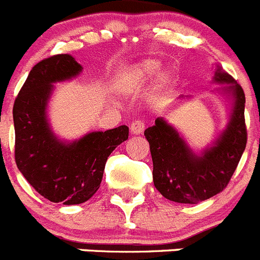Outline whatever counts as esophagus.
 <instances>
[{
  "label": "esophagus",
  "instance_id": "esophagus-1",
  "mask_svg": "<svg viewBox=\"0 0 260 260\" xmlns=\"http://www.w3.org/2000/svg\"><path fill=\"white\" fill-rule=\"evenodd\" d=\"M144 128H146V123H144L143 121H141V119H137V121L132 122V125H130L132 134H134V135L142 134V133L144 132Z\"/></svg>",
  "mask_w": 260,
  "mask_h": 260
}]
</instances>
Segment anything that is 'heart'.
<instances>
[{"label": "heart", "mask_w": 260, "mask_h": 260, "mask_svg": "<svg viewBox=\"0 0 260 260\" xmlns=\"http://www.w3.org/2000/svg\"><path fill=\"white\" fill-rule=\"evenodd\" d=\"M160 70V62L155 59H146L138 62L122 74L121 78V87L123 91L128 93L139 92ZM172 82V77L167 73L160 74L157 78V87L160 89H165Z\"/></svg>", "instance_id": "1"}]
</instances>
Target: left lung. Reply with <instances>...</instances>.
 <instances>
[{"instance_id": "obj_1", "label": "left lung", "mask_w": 260, "mask_h": 260, "mask_svg": "<svg viewBox=\"0 0 260 260\" xmlns=\"http://www.w3.org/2000/svg\"><path fill=\"white\" fill-rule=\"evenodd\" d=\"M213 80L225 84L233 98L231 119L219 139L201 155L192 152L183 138L162 117L146 128L153 162V185L164 198L177 203L197 204L226 187L246 148L245 92L229 74L217 69Z\"/></svg>"}]
</instances>
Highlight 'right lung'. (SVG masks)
<instances>
[{
	"instance_id": "obj_1",
	"label": "right lung",
	"mask_w": 260,
	"mask_h": 260,
	"mask_svg": "<svg viewBox=\"0 0 260 260\" xmlns=\"http://www.w3.org/2000/svg\"><path fill=\"white\" fill-rule=\"evenodd\" d=\"M82 66L70 54H56L29 71L13 107L15 162L29 185L53 203L80 204L99 190L105 162L128 138L122 125L93 132L79 141L57 139L47 119L53 83L77 77Z\"/></svg>"
}]
</instances>
